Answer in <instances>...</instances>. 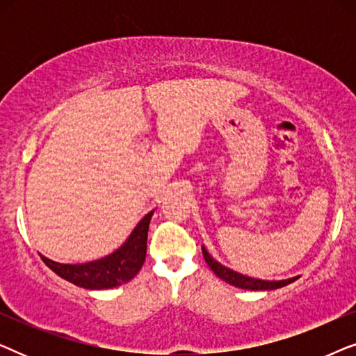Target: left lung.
I'll list each match as a JSON object with an SVG mask.
<instances>
[{
    "label": "left lung",
    "instance_id": "8db88e82",
    "mask_svg": "<svg viewBox=\"0 0 356 356\" xmlns=\"http://www.w3.org/2000/svg\"><path fill=\"white\" fill-rule=\"evenodd\" d=\"M202 254L204 259H206L207 266L211 267L218 279L225 280L227 284H230L233 286H238V289H245V290H277L282 289V286L291 284L295 282L298 277H291V279L286 280H259V279H252V277L238 274V272L228 269V267L222 266L220 262H217L213 257L209 254L206 248L202 246Z\"/></svg>",
    "mask_w": 356,
    "mask_h": 356
}]
</instances>
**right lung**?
<instances>
[{
  "label": "right lung",
  "mask_w": 356,
  "mask_h": 356,
  "mask_svg": "<svg viewBox=\"0 0 356 356\" xmlns=\"http://www.w3.org/2000/svg\"><path fill=\"white\" fill-rule=\"evenodd\" d=\"M154 211L140 220L123 245L111 254L86 264H61L48 257L42 259L50 269L71 284L89 290L113 289L138 275L147 252V232Z\"/></svg>",
  "instance_id": "obj_1"
}]
</instances>
